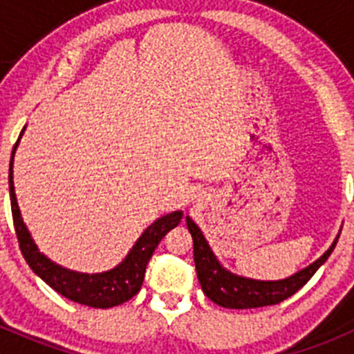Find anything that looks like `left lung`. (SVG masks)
Here are the masks:
<instances>
[{
  "instance_id": "8db88e82",
  "label": "left lung",
  "mask_w": 354,
  "mask_h": 354,
  "mask_svg": "<svg viewBox=\"0 0 354 354\" xmlns=\"http://www.w3.org/2000/svg\"><path fill=\"white\" fill-rule=\"evenodd\" d=\"M187 230L193 237V257H195L196 277L202 286V290L211 301L225 308H259V306H270L290 298L294 292H298L305 286L315 271L328 261L333 248H335L339 236L331 243L330 248L305 270L294 273L292 277L283 280H253V278L237 277L225 270L220 261L212 253L211 246L205 241L204 234L198 225L187 216Z\"/></svg>"
}]
</instances>
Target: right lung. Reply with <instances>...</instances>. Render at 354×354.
Instances as JSON below:
<instances>
[{
  "label": "right lung",
  "instance_id": "right-lung-1",
  "mask_svg": "<svg viewBox=\"0 0 354 354\" xmlns=\"http://www.w3.org/2000/svg\"><path fill=\"white\" fill-rule=\"evenodd\" d=\"M24 129L19 134V140L23 136ZM14 145L10 158V170H8V187H10V204H12V218H14L15 234H17L19 248L23 253L24 261L28 262L33 273L39 274L44 282L49 287L62 294L64 298L71 301L81 303V305L93 306V308H111V306L122 305L127 299H131L134 294H138L142 289L143 277H145L147 264L161 239L175 228L183 220V211H174L167 216H161L150 227L145 228V232L140 236V239L134 243L127 257L113 268V270L104 271V273H77L67 268L55 264L49 261L40 250L37 248L35 241L31 239L26 225L21 218L17 198L14 192V154L19 145Z\"/></svg>",
  "mask_w": 354,
  "mask_h": 354
}]
</instances>
